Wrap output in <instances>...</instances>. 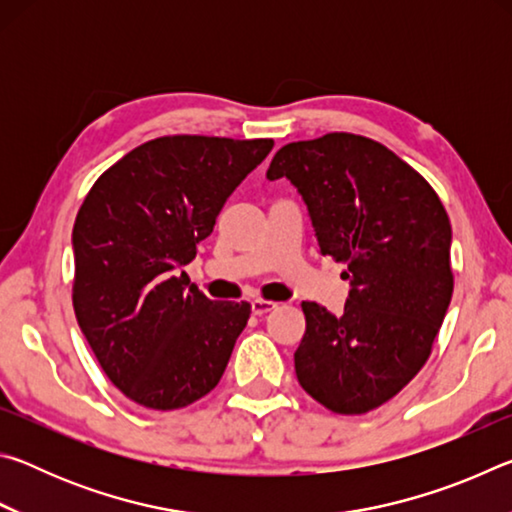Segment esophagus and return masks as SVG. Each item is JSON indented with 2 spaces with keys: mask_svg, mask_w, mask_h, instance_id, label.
<instances>
[{
  "mask_svg": "<svg viewBox=\"0 0 512 512\" xmlns=\"http://www.w3.org/2000/svg\"><path fill=\"white\" fill-rule=\"evenodd\" d=\"M277 307V302L273 300H264V298H255L253 300V314L255 316H264L268 311H273Z\"/></svg>",
  "mask_w": 512,
  "mask_h": 512,
  "instance_id": "esophagus-1",
  "label": "esophagus"
}]
</instances>
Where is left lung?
Returning <instances> with one entry per match:
<instances>
[{
  "instance_id": "8db88e82",
  "label": "left lung",
  "mask_w": 512,
  "mask_h": 512,
  "mask_svg": "<svg viewBox=\"0 0 512 512\" xmlns=\"http://www.w3.org/2000/svg\"><path fill=\"white\" fill-rule=\"evenodd\" d=\"M266 178L298 187L320 253L348 266L341 316L302 302L300 386L334 413L377 409L427 363L452 300L445 207L391 149L352 133L282 146Z\"/></svg>"
}]
</instances>
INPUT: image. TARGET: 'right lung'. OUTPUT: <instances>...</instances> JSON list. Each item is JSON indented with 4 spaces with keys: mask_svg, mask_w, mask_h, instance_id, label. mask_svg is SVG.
<instances>
[{
    "mask_svg": "<svg viewBox=\"0 0 512 512\" xmlns=\"http://www.w3.org/2000/svg\"><path fill=\"white\" fill-rule=\"evenodd\" d=\"M273 140L167 135L103 171L74 221L72 302L103 372L128 400L183 409L219 384L248 302L210 300L185 264Z\"/></svg>",
    "mask_w": 512,
    "mask_h": 512,
    "instance_id": "obj_1",
    "label": "right lung"
}]
</instances>
